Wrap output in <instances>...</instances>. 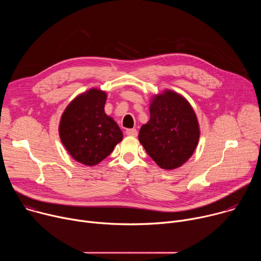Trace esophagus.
I'll list each match as a JSON object with an SVG mask.
<instances>
[{
  "instance_id": "obj_1",
  "label": "esophagus",
  "mask_w": 261,
  "mask_h": 261,
  "mask_svg": "<svg viewBox=\"0 0 261 261\" xmlns=\"http://www.w3.org/2000/svg\"><path fill=\"white\" fill-rule=\"evenodd\" d=\"M126 134L129 135V136L136 137L137 136V130L136 129H127L126 130Z\"/></svg>"
}]
</instances>
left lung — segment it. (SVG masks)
<instances>
[{"instance_id": "left-lung-1", "label": "left lung", "mask_w": 261, "mask_h": 261, "mask_svg": "<svg viewBox=\"0 0 261 261\" xmlns=\"http://www.w3.org/2000/svg\"><path fill=\"white\" fill-rule=\"evenodd\" d=\"M150 115V121L139 130V142L162 169L180 167L191 158L199 141L194 109L181 95L164 90L153 96Z\"/></svg>"}]
</instances>
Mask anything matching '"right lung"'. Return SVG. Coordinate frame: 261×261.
Returning <instances> with one entry per match:
<instances>
[{
    "label": "right lung",
    "instance_id": "right-lung-1",
    "mask_svg": "<svg viewBox=\"0 0 261 261\" xmlns=\"http://www.w3.org/2000/svg\"><path fill=\"white\" fill-rule=\"evenodd\" d=\"M107 95L99 89L74 98L61 117L59 134L70 156L87 166L104 160L122 141L123 132L104 111Z\"/></svg>",
    "mask_w": 261,
    "mask_h": 261
}]
</instances>
